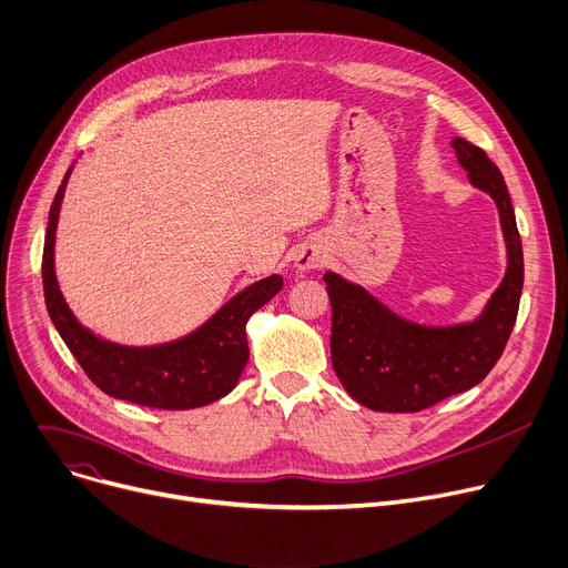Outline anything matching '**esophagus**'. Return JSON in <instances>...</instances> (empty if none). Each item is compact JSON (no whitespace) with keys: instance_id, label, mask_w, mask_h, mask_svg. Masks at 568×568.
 Masks as SVG:
<instances>
[{"instance_id":"1","label":"esophagus","mask_w":568,"mask_h":568,"mask_svg":"<svg viewBox=\"0 0 568 568\" xmlns=\"http://www.w3.org/2000/svg\"><path fill=\"white\" fill-rule=\"evenodd\" d=\"M324 262V253L315 246H304L296 255H294V270L298 274H306L311 270H317L320 264Z\"/></svg>"}]
</instances>
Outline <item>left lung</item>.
Returning a JSON list of instances; mask_svg holds the SVG:
<instances>
[{"mask_svg": "<svg viewBox=\"0 0 568 568\" xmlns=\"http://www.w3.org/2000/svg\"><path fill=\"white\" fill-rule=\"evenodd\" d=\"M452 148L468 182L494 199L507 246V272L475 320L420 324L390 311L369 290L324 274L331 298V363L358 404L382 413H415L466 393L494 369L511 335L523 292V246L500 169L481 148L455 136Z\"/></svg>", "mask_w": 568, "mask_h": 568, "instance_id": "1", "label": "left lung"}]
</instances>
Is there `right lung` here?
Instances as JSON below:
<instances>
[{"mask_svg":"<svg viewBox=\"0 0 568 568\" xmlns=\"http://www.w3.org/2000/svg\"><path fill=\"white\" fill-rule=\"evenodd\" d=\"M70 173L72 166L65 171L50 207L43 248V290L50 320L74 361L102 393L139 406L186 410L229 395L248 363L246 322L281 292L283 278L272 274L251 283L225 301L207 322L171 343L148 347L111 343L74 317L54 272L57 223Z\"/></svg>","mask_w":568,"mask_h":568,"instance_id":"1","label":"right lung"}]
</instances>
